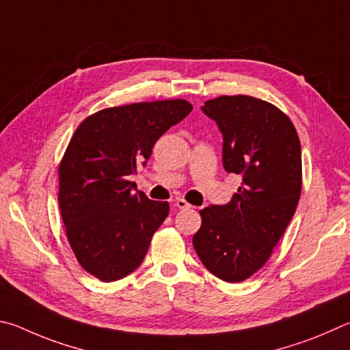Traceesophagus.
<instances>
[{"instance_id": "1", "label": "esophagus", "mask_w": 350, "mask_h": 350, "mask_svg": "<svg viewBox=\"0 0 350 350\" xmlns=\"http://www.w3.org/2000/svg\"><path fill=\"white\" fill-rule=\"evenodd\" d=\"M175 206L178 207V209H189V207H192L191 204L187 203V201H185V200H183V198L176 200V201H175Z\"/></svg>"}]
</instances>
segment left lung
<instances>
[{"mask_svg":"<svg viewBox=\"0 0 350 350\" xmlns=\"http://www.w3.org/2000/svg\"><path fill=\"white\" fill-rule=\"evenodd\" d=\"M201 110L223 133V165L243 183L230 203L200 211L193 247L207 271L240 283L266 265L301 195V144L289 116L247 95L218 96Z\"/></svg>","mask_w":350,"mask_h":350,"instance_id":"1","label":"left lung"}]
</instances>
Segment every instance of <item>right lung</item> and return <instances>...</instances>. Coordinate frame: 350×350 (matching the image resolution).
I'll return each mask as SVG.
<instances>
[{"label":"right lung","mask_w":350,"mask_h":350,"mask_svg":"<svg viewBox=\"0 0 350 350\" xmlns=\"http://www.w3.org/2000/svg\"><path fill=\"white\" fill-rule=\"evenodd\" d=\"M191 110L186 100L126 104L88 116L73 133L58 169V203L73 254L98 280L132 273L169 215L167 201L133 192L129 176Z\"/></svg>","instance_id":"right-lung-1"}]
</instances>
